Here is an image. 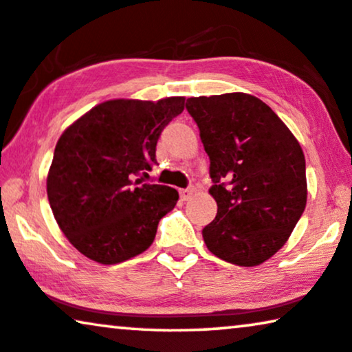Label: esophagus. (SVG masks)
Masks as SVG:
<instances>
[{"instance_id":"34e87169","label":"esophagus","mask_w":352,"mask_h":352,"mask_svg":"<svg viewBox=\"0 0 352 352\" xmlns=\"http://www.w3.org/2000/svg\"><path fill=\"white\" fill-rule=\"evenodd\" d=\"M191 196H192V188H183V190H180V199L182 201L191 199Z\"/></svg>"}]
</instances>
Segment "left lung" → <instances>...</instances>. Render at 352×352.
<instances>
[{
	"mask_svg": "<svg viewBox=\"0 0 352 352\" xmlns=\"http://www.w3.org/2000/svg\"><path fill=\"white\" fill-rule=\"evenodd\" d=\"M186 110L210 160L215 220L202 237L212 254L256 266L289 239L306 207V162L280 118L249 94L191 97Z\"/></svg>",
	"mask_w": 352,
	"mask_h": 352,
	"instance_id": "obj_1",
	"label": "left lung"
}]
</instances>
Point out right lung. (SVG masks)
Returning a JSON list of instances; mask_svg holds the SVG:
<instances>
[{
  "instance_id": "obj_1",
  "label": "right lung",
  "mask_w": 352,
  "mask_h": 352,
  "mask_svg": "<svg viewBox=\"0 0 352 352\" xmlns=\"http://www.w3.org/2000/svg\"><path fill=\"white\" fill-rule=\"evenodd\" d=\"M183 108L185 97L116 98L94 107L58 138L47 199L63 234L87 258L116 265L153 244L178 192L135 177L156 164L157 138Z\"/></svg>"
}]
</instances>
